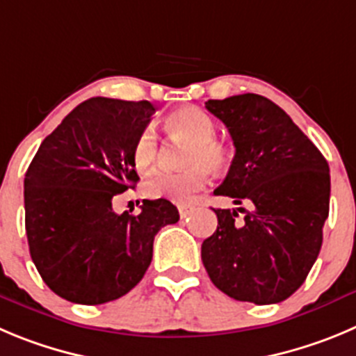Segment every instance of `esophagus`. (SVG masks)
<instances>
[{
	"instance_id": "34e87169",
	"label": "esophagus",
	"mask_w": 356,
	"mask_h": 356,
	"mask_svg": "<svg viewBox=\"0 0 356 356\" xmlns=\"http://www.w3.org/2000/svg\"><path fill=\"white\" fill-rule=\"evenodd\" d=\"M177 209H179V216H181V218H186V216H189L191 212H193V207H191V205H186V204L177 205Z\"/></svg>"
}]
</instances>
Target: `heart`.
Segmentation results:
<instances>
[{
  "label": "heart",
  "instance_id": "b5f03b06",
  "mask_svg": "<svg viewBox=\"0 0 356 356\" xmlns=\"http://www.w3.org/2000/svg\"><path fill=\"white\" fill-rule=\"evenodd\" d=\"M168 133L191 142L186 156L184 172H154L145 181L149 198H165L174 204H189L209 184V170L221 172L230 165L232 152L223 142L216 140V122L197 107H182L165 121ZM133 165L140 172L149 170L158 158V137L151 126L144 128L133 144Z\"/></svg>",
  "mask_w": 356,
  "mask_h": 356
}]
</instances>
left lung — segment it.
<instances>
[{"label":"left lung","mask_w":356,"mask_h":356,"mask_svg":"<svg viewBox=\"0 0 356 356\" xmlns=\"http://www.w3.org/2000/svg\"><path fill=\"white\" fill-rule=\"evenodd\" d=\"M235 145L234 161L216 195L251 204L238 219L214 209L218 228L202 244V261L216 288L253 304L293 295L320 254L330 204L328 163L290 115L265 96L245 92L209 99Z\"/></svg>","instance_id":"obj_1"}]
</instances>
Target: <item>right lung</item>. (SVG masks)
Wrapping results in <instances>:
<instances>
[{"label":"right lung","mask_w":356,"mask_h":356,"mask_svg":"<svg viewBox=\"0 0 356 356\" xmlns=\"http://www.w3.org/2000/svg\"><path fill=\"white\" fill-rule=\"evenodd\" d=\"M154 112L145 99H88L42 142L26 172L31 260L65 300L98 305L128 293L151 265L156 234L179 221L165 198L144 200L137 216L112 209L138 182L133 144Z\"/></svg>","instance_id":"right-lung-1"}]
</instances>
